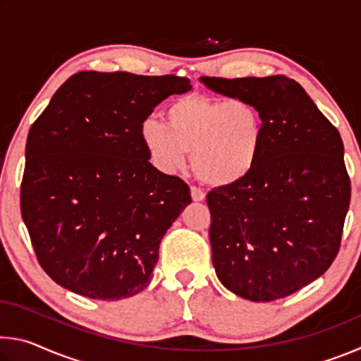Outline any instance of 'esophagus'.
<instances>
[{"label":"esophagus","instance_id":"obj_1","mask_svg":"<svg viewBox=\"0 0 361 361\" xmlns=\"http://www.w3.org/2000/svg\"><path fill=\"white\" fill-rule=\"evenodd\" d=\"M191 197H192L194 202H202V200H205V192L200 188L192 186L191 188Z\"/></svg>","mask_w":361,"mask_h":361}]
</instances>
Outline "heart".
<instances>
[{
    "label": "heart",
    "mask_w": 361,
    "mask_h": 361,
    "mask_svg": "<svg viewBox=\"0 0 361 361\" xmlns=\"http://www.w3.org/2000/svg\"><path fill=\"white\" fill-rule=\"evenodd\" d=\"M166 122L142 124V140L159 170L172 173L189 162L197 178L213 188L235 186L258 166L262 119L252 103L189 94L166 108Z\"/></svg>",
    "instance_id": "heart-1"
}]
</instances>
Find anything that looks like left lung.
Listing matches in <instances>:
<instances>
[{"label":"left lung","mask_w":361,"mask_h":361,"mask_svg":"<svg viewBox=\"0 0 361 361\" xmlns=\"http://www.w3.org/2000/svg\"><path fill=\"white\" fill-rule=\"evenodd\" d=\"M213 92L252 103L262 119L258 166L207 195L216 276L255 302L290 296L326 272L350 204L344 145L295 79L209 78Z\"/></svg>","instance_id":"obj_1"}]
</instances>
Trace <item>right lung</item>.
I'll use <instances>...</instances> for the list:
<instances>
[{"label": "right lung", "mask_w": 361, "mask_h": 361, "mask_svg": "<svg viewBox=\"0 0 361 361\" xmlns=\"http://www.w3.org/2000/svg\"><path fill=\"white\" fill-rule=\"evenodd\" d=\"M188 78L81 71L33 122L20 210L36 258L78 295L118 301L149 285L159 245L191 194L151 166L142 124Z\"/></svg>", "instance_id": "1"}]
</instances>
